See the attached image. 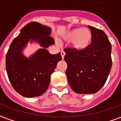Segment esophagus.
<instances>
[{
	"label": "esophagus",
	"instance_id": "1",
	"mask_svg": "<svg viewBox=\"0 0 121 121\" xmlns=\"http://www.w3.org/2000/svg\"><path fill=\"white\" fill-rule=\"evenodd\" d=\"M60 55H61V56H62V59H64L65 56V52L64 51H60Z\"/></svg>",
	"mask_w": 121,
	"mask_h": 121
}]
</instances>
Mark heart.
<instances>
[{"label": "heart", "mask_w": 121, "mask_h": 121, "mask_svg": "<svg viewBox=\"0 0 121 121\" xmlns=\"http://www.w3.org/2000/svg\"><path fill=\"white\" fill-rule=\"evenodd\" d=\"M62 40L70 43L73 49L76 51H83L87 48L92 40V33L90 29L74 28L67 31L62 37Z\"/></svg>", "instance_id": "1"}]
</instances>
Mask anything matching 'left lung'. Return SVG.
<instances>
[{"label": "left lung", "instance_id": "8db88e82", "mask_svg": "<svg viewBox=\"0 0 121 121\" xmlns=\"http://www.w3.org/2000/svg\"><path fill=\"white\" fill-rule=\"evenodd\" d=\"M92 33L89 47L83 51L65 49L66 74L77 94H94L104 86L112 65L111 44L104 31L88 26Z\"/></svg>", "mask_w": 121, "mask_h": 121}]
</instances>
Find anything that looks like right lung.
Wrapping results in <instances>:
<instances>
[{"mask_svg": "<svg viewBox=\"0 0 121 121\" xmlns=\"http://www.w3.org/2000/svg\"><path fill=\"white\" fill-rule=\"evenodd\" d=\"M51 28L38 22L26 25L20 34L12 41L6 56V69L13 88L21 95L34 97L43 94L51 81V75L59 61L62 60L60 52L51 55L46 49L55 43L49 36ZM29 40L36 41L43 48L27 58L22 50Z\"/></svg>", "mask_w": 121, "mask_h": 121, "instance_id": "right-lung-1", "label": "right lung"}]
</instances>
